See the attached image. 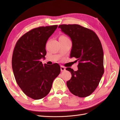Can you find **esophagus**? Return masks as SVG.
<instances>
[{
    "label": "esophagus",
    "mask_w": 120,
    "mask_h": 120,
    "mask_svg": "<svg viewBox=\"0 0 120 120\" xmlns=\"http://www.w3.org/2000/svg\"><path fill=\"white\" fill-rule=\"evenodd\" d=\"M60 70H61V71H64L66 70V68L63 66H60Z\"/></svg>",
    "instance_id": "34e87169"
}]
</instances>
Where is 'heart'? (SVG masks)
<instances>
[{
    "label": "heart",
    "instance_id": "heart-1",
    "mask_svg": "<svg viewBox=\"0 0 120 120\" xmlns=\"http://www.w3.org/2000/svg\"><path fill=\"white\" fill-rule=\"evenodd\" d=\"M60 37H62V38H68L67 37H66V36H64V35H62V36H61Z\"/></svg>",
    "mask_w": 120,
    "mask_h": 120
}]
</instances>
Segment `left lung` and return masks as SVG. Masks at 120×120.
Here are the masks:
<instances>
[{"label": "left lung", "mask_w": 120, "mask_h": 120, "mask_svg": "<svg viewBox=\"0 0 120 120\" xmlns=\"http://www.w3.org/2000/svg\"><path fill=\"white\" fill-rule=\"evenodd\" d=\"M61 31L72 41L71 57L79 60L78 70L66 68L71 78L67 81L70 91L84 98L90 96L99 85L104 72V53L100 40L95 32L79 24H61Z\"/></svg>", "instance_id": "8db88e82"}]
</instances>
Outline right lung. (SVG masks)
Masks as SVG:
<instances>
[{
    "mask_svg": "<svg viewBox=\"0 0 120 120\" xmlns=\"http://www.w3.org/2000/svg\"><path fill=\"white\" fill-rule=\"evenodd\" d=\"M57 25L32 29L19 38L14 46L12 67L16 82L28 97L39 100L49 93L53 81L60 73L57 63L43 65L40 61L46 54L45 45Z\"/></svg>",
    "mask_w": 120,
    "mask_h": 120,
    "instance_id": "right-lung-1",
    "label": "right lung"
}]
</instances>
